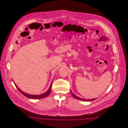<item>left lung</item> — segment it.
<instances>
[{
  "mask_svg": "<svg viewBox=\"0 0 128 128\" xmlns=\"http://www.w3.org/2000/svg\"><path fill=\"white\" fill-rule=\"evenodd\" d=\"M71 92H72V96H73L74 98H76L77 99L80 100H82V101H90L94 100H96V98L92 99H82V98H79V97H78V96H75L74 94H73V93L71 91Z\"/></svg>",
  "mask_w": 128,
  "mask_h": 128,
  "instance_id": "obj_1",
  "label": "left lung"
}]
</instances>
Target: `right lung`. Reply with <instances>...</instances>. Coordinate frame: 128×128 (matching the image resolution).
<instances>
[{
	"label": "right lung",
	"instance_id": "obj_1",
	"mask_svg": "<svg viewBox=\"0 0 128 128\" xmlns=\"http://www.w3.org/2000/svg\"><path fill=\"white\" fill-rule=\"evenodd\" d=\"M52 83L51 84V85L50 86V88H49L48 90L46 92L44 93L43 94H41L40 95H31V94H26V93H25L24 92L22 91V90H20L18 87L17 86V85L15 84L14 83L15 85L16 86V88L18 89L19 91L23 95H24L25 96L27 97V98H30V99H41V98H46V97L47 96H48L49 94H50V92H51V85H52Z\"/></svg>",
	"mask_w": 128,
	"mask_h": 128
}]
</instances>
